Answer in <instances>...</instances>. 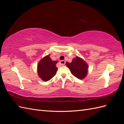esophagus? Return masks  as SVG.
I'll use <instances>...</instances> for the list:
<instances>
[{"mask_svg":"<svg viewBox=\"0 0 124 124\" xmlns=\"http://www.w3.org/2000/svg\"><path fill=\"white\" fill-rule=\"evenodd\" d=\"M59 63H60V65H62V66H64V65H65V63H66V62L65 61V60H61V61H60L59 62Z\"/></svg>","mask_w":124,"mask_h":124,"instance_id":"esophagus-1","label":"esophagus"}]
</instances>
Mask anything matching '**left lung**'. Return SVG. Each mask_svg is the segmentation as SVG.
Listing matches in <instances>:
<instances>
[{
	"instance_id": "left-lung-1",
	"label": "left lung",
	"mask_w": 124,
	"mask_h": 124,
	"mask_svg": "<svg viewBox=\"0 0 124 124\" xmlns=\"http://www.w3.org/2000/svg\"><path fill=\"white\" fill-rule=\"evenodd\" d=\"M67 67L70 69L71 74L78 79H82L87 76L88 65L85 62L78 57L72 59L71 63H66Z\"/></svg>"
}]
</instances>
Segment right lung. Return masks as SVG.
Here are the masks:
<instances>
[{
  "label": "right lung",
  "instance_id": "obj_1",
  "mask_svg": "<svg viewBox=\"0 0 124 124\" xmlns=\"http://www.w3.org/2000/svg\"><path fill=\"white\" fill-rule=\"evenodd\" d=\"M49 57V55L45 57L38 63L37 66L39 76L45 81L49 80L55 76L58 69L56 66L57 62L53 61Z\"/></svg>",
  "mask_w": 124,
  "mask_h": 124
}]
</instances>
